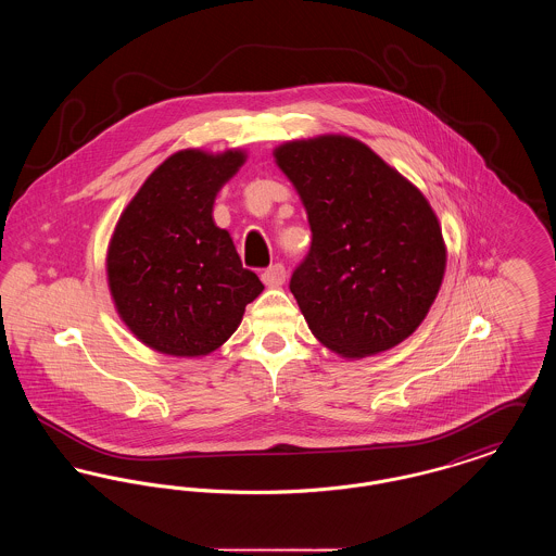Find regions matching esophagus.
<instances>
[{
    "label": "esophagus",
    "instance_id": "34e87169",
    "mask_svg": "<svg viewBox=\"0 0 556 556\" xmlns=\"http://www.w3.org/2000/svg\"><path fill=\"white\" fill-rule=\"evenodd\" d=\"M263 283L266 288H281L286 283V268L283 265H273L263 273Z\"/></svg>",
    "mask_w": 556,
    "mask_h": 556
}]
</instances>
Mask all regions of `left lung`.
Here are the masks:
<instances>
[{
  "label": "left lung",
  "instance_id": "left-lung-1",
  "mask_svg": "<svg viewBox=\"0 0 556 556\" xmlns=\"http://www.w3.org/2000/svg\"><path fill=\"white\" fill-rule=\"evenodd\" d=\"M313 231L290 290L320 344L365 358L424 323L446 273V241L421 189L342 132L273 150Z\"/></svg>",
  "mask_w": 556,
  "mask_h": 556
}]
</instances>
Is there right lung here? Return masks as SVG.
<instances>
[{"instance_id":"right-lung-1","label":"right lung","mask_w":556,"mask_h":556,"mask_svg":"<svg viewBox=\"0 0 556 556\" xmlns=\"http://www.w3.org/2000/svg\"><path fill=\"white\" fill-rule=\"evenodd\" d=\"M245 150L170 154L137 189L108 241L114 308L132 336L166 356L200 358L225 344L265 286L214 225L223 186Z\"/></svg>"}]
</instances>
